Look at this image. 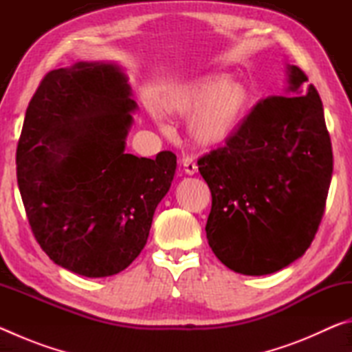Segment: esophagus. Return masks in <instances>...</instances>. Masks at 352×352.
I'll return each mask as SVG.
<instances>
[{
    "instance_id": "esophagus-1",
    "label": "esophagus",
    "mask_w": 352,
    "mask_h": 352,
    "mask_svg": "<svg viewBox=\"0 0 352 352\" xmlns=\"http://www.w3.org/2000/svg\"><path fill=\"white\" fill-rule=\"evenodd\" d=\"M182 164H183V170H184V174H188V175H194V174H197V164H195V162H194L192 158H189V157L183 158Z\"/></svg>"
}]
</instances>
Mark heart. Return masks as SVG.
I'll return each mask as SVG.
<instances>
[{"label": "heart", "mask_w": 352, "mask_h": 352, "mask_svg": "<svg viewBox=\"0 0 352 352\" xmlns=\"http://www.w3.org/2000/svg\"><path fill=\"white\" fill-rule=\"evenodd\" d=\"M253 104L248 85L230 74H206L183 82L160 99V110L168 116L186 118L189 140L201 148L228 142L242 127ZM153 119L163 118L153 113Z\"/></svg>", "instance_id": "b5f03b06"}]
</instances>
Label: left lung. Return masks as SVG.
I'll return each mask as SVG.
<instances>
[{
  "instance_id": "1",
  "label": "left lung",
  "mask_w": 352,
  "mask_h": 352,
  "mask_svg": "<svg viewBox=\"0 0 352 352\" xmlns=\"http://www.w3.org/2000/svg\"><path fill=\"white\" fill-rule=\"evenodd\" d=\"M287 87L254 107L225 147L199 160L212 195L206 239L236 273L270 275L301 258L323 217L332 147L323 104L287 65Z\"/></svg>"
}]
</instances>
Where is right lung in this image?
Here are the masks:
<instances>
[{"label":"right lung","mask_w":352,"mask_h":352,"mask_svg":"<svg viewBox=\"0 0 352 352\" xmlns=\"http://www.w3.org/2000/svg\"><path fill=\"white\" fill-rule=\"evenodd\" d=\"M122 67L77 62L45 76L26 110L16 180L43 252L77 275L104 278L138 258L177 169L126 153L138 105Z\"/></svg>","instance_id":"1"}]
</instances>
